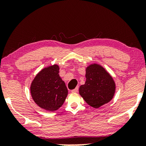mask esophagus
<instances>
[{"mask_svg":"<svg viewBox=\"0 0 146 146\" xmlns=\"http://www.w3.org/2000/svg\"><path fill=\"white\" fill-rule=\"evenodd\" d=\"M78 87H76L75 89L72 90V92H78Z\"/></svg>","mask_w":146,"mask_h":146,"instance_id":"esophagus-1","label":"esophagus"}]
</instances>
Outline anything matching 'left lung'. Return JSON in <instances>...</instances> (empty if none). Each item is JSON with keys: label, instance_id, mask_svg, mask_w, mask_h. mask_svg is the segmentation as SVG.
I'll list each match as a JSON object with an SVG mask.
<instances>
[{"label": "left lung", "instance_id": "1", "mask_svg": "<svg viewBox=\"0 0 146 146\" xmlns=\"http://www.w3.org/2000/svg\"><path fill=\"white\" fill-rule=\"evenodd\" d=\"M86 80L79 88V94L86 102L98 108L111 100L115 91V84L104 68L92 64L86 68Z\"/></svg>", "mask_w": 146, "mask_h": 146}]
</instances>
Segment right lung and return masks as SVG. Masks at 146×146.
<instances>
[{"label":"right lung","mask_w":146,"mask_h":146,"mask_svg":"<svg viewBox=\"0 0 146 146\" xmlns=\"http://www.w3.org/2000/svg\"><path fill=\"white\" fill-rule=\"evenodd\" d=\"M57 64L41 70L32 82L31 93L35 102L47 111L57 110L63 105L68 95L65 82L59 76Z\"/></svg>","instance_id":"1"}]
</instances>
